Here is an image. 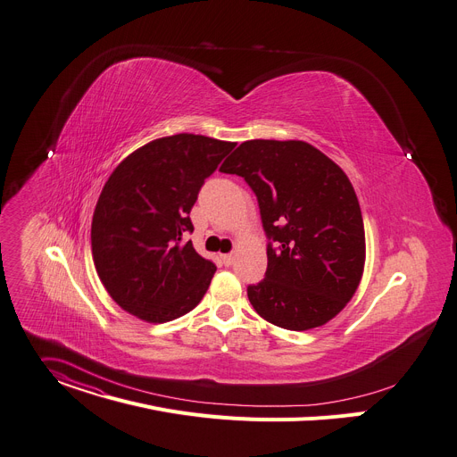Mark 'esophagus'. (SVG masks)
<instances>
[{
  "mask_svg": "<svg viewBox=\"0 0 457 457\" xmlns=\"http://www.w3.org/2000/svg\"><path fill=\"white\" fill-rule=\"evenodd\" d=\"M220 259H222V262H224L226 266H231V264H233V261H235V255L226 253V255H220Z\"/></svg>",
  "mask_w": 457,
  "mask_h": 457,
  "instance_id": "esophagus-1",
  "label": "esophagus"
}]
</instances>
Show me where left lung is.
I'll return each instance as SVG.
<instances>
[{
	"mask_svg": "<svg viewBox=\"0 0 457 457\" xmlns=\"http://www.w3.org/2000/svg\"><path fill=\"white\" fill-rule=\"evenodd\" d=\"M255 191L268 245L266 278L247 287L255 312L294 331L319 328L355 295L366 240L355 189L339 165L303 140H247L220 165Z\"/></svg>",
	"mask_w": 457,
	"mask_h": 457,
	"instance_id": "8db88e82",
	"label": "left lung"
}]
</instances>
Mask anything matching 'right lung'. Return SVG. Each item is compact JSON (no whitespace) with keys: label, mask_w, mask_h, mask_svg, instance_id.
<instances>
[{"label":"right lung","mask_w":457,"mask_h":457,"mask_svg":"<svg viewBox=\"0 0 457 457\" xmlns=\"http://www.w3.org/2000/svg\"><path fill=\"white\" fill-rule=\"evenodd\" d=\"M235 147L202 135L156 138L123 158L107 179L91 224L96 273L111 299L140 320L189 313L217 271L186 231L204 180Z\"/></svg>","instance_id":"add662e5"}]
</instances>
